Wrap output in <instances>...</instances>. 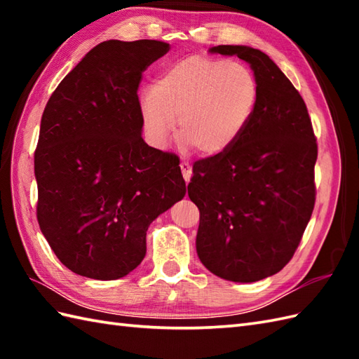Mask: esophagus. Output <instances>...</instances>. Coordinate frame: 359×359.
I'll list each match as a JSON object with an SVG mask.
<instances>
[{"label": "esophagus", "instance_id": "obj_1", "mask_svg": "<svg viewBox=\"0 0 359 359\" xmlns=\"http://www.w3.org/2000/svg\"><path fill=\"white\" fill-rule=\"evenodd\" d=\"M180 170H182V174H184V179H185L187 185H188V182L191 180L193 168H191V165H189V163H187V162H182V163H180Z\"/></svg>", "mask_w": 359, "mask_h": 359}]
</instances>
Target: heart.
Masks as SVG:
<instances>
[{
  "mask_svg": "<svg viewBox=\"0 0 359 359\" xmlns=\"http://www.w3.org/2000/svg\"><path fill=\"white\" fill-rule=\"evenodd\" d=\"M259 86L247 66L226 60L188 57L168 65L154 88L142 89L139 108L152 147L165 148L175 129L187 147L203 154L230 149L255 116Z\"/></svg>",
  "mask_w": 359,
  "mask_h": 359,
  "instance_id": "obj_1",
  "label": "heart"
}]
</instances>
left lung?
Instances as JSON below:
<instances>
[{
    "instance_id": "left-lung-1",
    "label": "left lung",
    "mask_w": 359,
    "mask_h": 359,
    "mask_svg": "<svg viewBox=\"0 0 359 359\" xmlns=\"http://www.w3.org/2000/svg\"><path fill=\"white\" fill-rule=\"evenodd\" d=\"M259 86L255 116L230 149L193 166L188 196L201 211L196 250L216 276L256 282L293 257L315 207L316 139L307 106L262 50L224 44Z\"/></svg>"
}]
</instances>
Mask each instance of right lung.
<instances>
[{
    "instance_id": "add662e5",
    "label": "right lung",
    "mask_w": 359,
    "mask_h": 359,
    "mask_svg": "<svg viewBox=\"0 0 359 359\" xmlns=\"http://www.w3.org/2000/svg\"><path fill=\"white\" fill-rule=\"evenodd\" d=\"M170 44L108 40L46 104L35 151L36 219L60 262L90 279L126 276L148 226L187 193L179 157L143 140L137 89Z\"/></svg>"
}]
</instances>
